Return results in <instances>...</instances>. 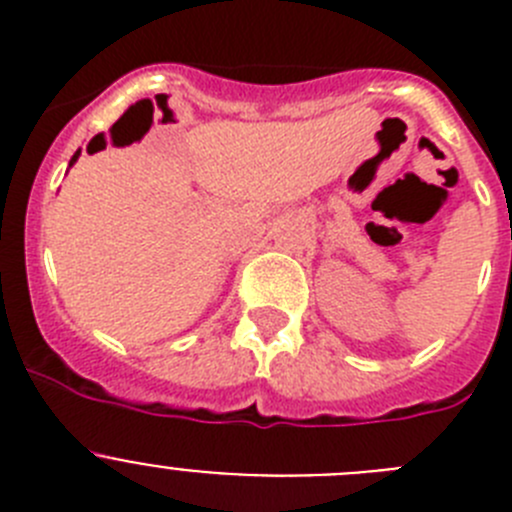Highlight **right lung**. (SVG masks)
Masks as SVG:
<instances>
[{
	"instance_id": "1",
	"label": "right lung",
	"mask_w": 512,
	"mask_h": 512,
	"mask_svg": "<svg viewBox=\"0 0 512 512\" xmlns=\"http://www.w3.org/2000/svg\"><path fill=\"white\" fill-rule=\"evenodd\" d=\"M79 153H81V151H76L74 156H71V164H69V166H74V164H76V158H79Z\"/></svg>"
}]
</instances>
